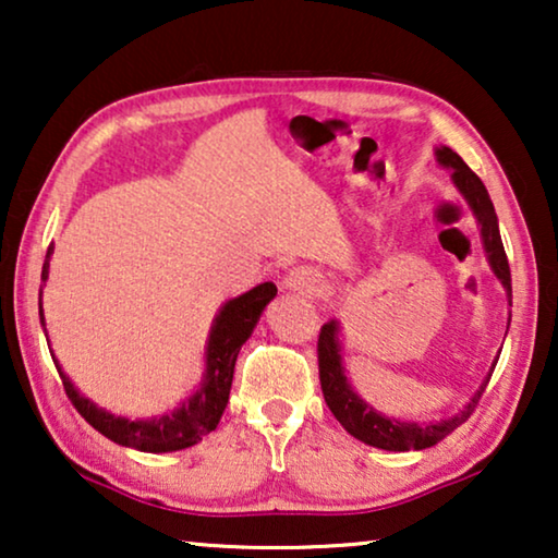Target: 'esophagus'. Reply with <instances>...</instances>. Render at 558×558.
Returning a JSON list of instances; mask_svg holds the SVG:
<instances>
[{
  "label": "esophagus",
  "mask_w": 558,
  "mask_h": 558,
  "mask_svg": "<svg viewBox=\"0 0 558 558\" xmlns=\"http://www.w3.org/2000/svg\"><path fill=\"white\" fill-rule=\"evenodd\" d=\"M323 287L325 277L317 269H312V266H296V269L289 271L284 279V289L302 296H317L323 292Z\"/></svg>",
  "instance_id": "obj_1"
}]
</instances>
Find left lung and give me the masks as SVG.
I'll use <instances>...</instances> for the list:
<instances>
[{
	"mask_svg": "<svg viewBox=\"0 0 558 558\" xmlns=\"http://www.w3.org/2000/svg\"><path fill=\"white\" fill-rule=\"evenodd\" d=\"M437 162L441 167H449L452 170V182L460 190L464 201L475 213L480 233H483V246L487 254V262H490L495 277L500 279V284L506 287L508 304H513V289H510V266L506 248H502V239L498 231V216H495L493 201L487 195L483 180L477 178L475 172L464 165V159L452 151L449 147L437 149ZM510 325V317H508ZM340 325L330 319V323L323 325L317 340V361H319V384H323V396L327 407L335 414V418L345 426L348 434H353L355 439L365 441V445L388 449V452H409V449H426L434 447L441 441L447 434H452L457 426L464 424L470 418L472 411H475L480 396L485 393L487 380H490L493 373H487L483 386L477 388V393L472 396L468 407L457 411L454 416L441 418V422H429V424H414V422H399V418L378 414L376 409L368 407L361 396L353 391V386L348 384L345 368H342V348H340ZM498 363V361H495ZM493 363V368H495Z\"/></svg>",
	"mask_w": 558,
	"mask_h": 558,
	"instance_id": "1",
	"label": "left lung"
}]
</instances>
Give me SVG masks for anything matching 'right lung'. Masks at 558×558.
Segmentation results:
<instances>
[{"instance_id": "1", "label": "right lung", "mask_w": 558, "mask_h": 558, "mask_svg": "<svg viewBox=\"0 0 558 558\" xmlns=\"http://www.w3.org/2000/svg\"><path fill=\"white\" fill-rule=\"evenodd\" d=\"M50 254L52 246L48 248V256H45L43 264V281H48ZM274 296H277V287L271 281H264V284L254 287L251 292L235 296V300L226 302L220 307L218 317L213 319L208 348H205V376L201 388L190 399L182 401L180 409H174L172 414H165L159 418H140V422H132V418L113 416L109 411L98 409L94 401H88L86 396L78 393V388L71 384V378L60 371L56 357L52 361H56L68 399H71L75 411L96 432H101L104 437H109L121 447L140 449V452H178V449L197 445L205 434H210L218 426L220 416L226 411L228 393H231L235 357H239L241 345L251 338L258 317H262L264 307ZM40 323L45 325L43 304Z\"/></svg>"}]
</instances>
